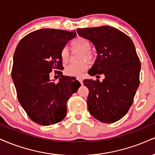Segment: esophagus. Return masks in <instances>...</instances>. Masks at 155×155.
<instances>
[{
	"label": "esophagus",
	"instance_id": "1",
	"mask_svg": "<svg viewBox=\"0 0 155 155\" xmlns=\"http://www.w3.org/2000/svg\"><path fill=\"white\" fill-rule=\"evenodd\" d=\"M77 80L79 81L80 83L81 84H83V79H82V78H81V77H77Z\"/></svg>",
	"mask_w": 155,
	"mask_h": 155
}]
</instances>
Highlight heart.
Masks as SVG:
<instances>
[{
  "label": "heart",
  "mask_w": 155,
  "mask_h": 155,
  "mask_svg": "<svg viewBox=\"0 0 155 155\" xmlns=\"http://www.w3.org/2000/svg\"><path fill=\"white\" fill-rule=\"evenodd\" d=\"M73 49H78L82 51L81 54V61L82 63L79 64H70L65 67V73L68 76H79L83 74V73L87 69L89 66L88 63L84 61L87 60L90 63H92L95 62L96 56L95 53L91 49V43L87 39L83 38V37H77L74 38L71 44ZM60 58L63 63H65L69 60V51L66 47H63L60 51Z\"/></svg>",
  "instance_id": "b5f03b06"
}]
</instances>
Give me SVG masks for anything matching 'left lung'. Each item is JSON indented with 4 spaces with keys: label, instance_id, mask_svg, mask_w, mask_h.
Returning a JSON list of instances; mask_svg holds the SVG:
<instances>
[{
    "label": "left lung",
    "instance_id": "obj_1",
    "mask_svg": "<svg viewBox=\"0 0 155 155\" xmlns=\"http://www.w3.org/2000/svg\"><path fill=\"white\" fill-rule=\"evenodd\" d=\"M77 33L90 40L97 52L89 74L105 76L103 81L84 80L89 90V111L101 122L114 123L127 113L139 86L140 62L134 44L113 27L79 28Z\"/></svg>",
    "mask_w": 155,
    "mask_h": 155
}]
</instances>
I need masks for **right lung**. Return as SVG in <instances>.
<instances>
[{
	"instance_id": "1",
	"label": "right lung",
	"mask_w": 155,
	"mask_h": 155,
	"mask_svg": "<svg viewBox=\"0 0 155 155\" xmlns=\"http://www.w3.org/2000/svg\"><path fill=\"white\" fill-rule=\"evenodd\" d=\"M76 35L75 31L41 29L26 35L16 48L12 79L19 104L35 123L47 126L63 120L68 100L77 92L76 86H81L77 80L69 86L71 77L60 71V51ZM52 71L61 77L58 83L50 81Z\"/></svg>"
}]
</instances>
